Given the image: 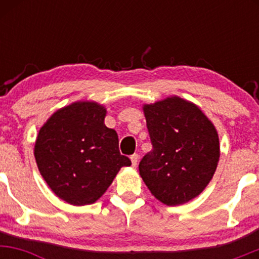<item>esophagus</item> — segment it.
<instances>
[{"label":"esophagus","instance_id":"obj_1","mask_svg":"<svg viewBox=\"0 0 259 259\" xmlns=\"http://www.w3.org/2000/svg\"><path fill=\"white\" fill-rule=\"evenodd\" d=\"M130 159H132L133 167H136V164H138V160H139V154L138 153H134L133 156L130 157Z\"/></svg>","mask_w":259,"mask_h":259}]
</instances>
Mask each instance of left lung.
<instances>
[{
  "label": "left lung",
  "instance_id": "8db88e82",
  "mask_svg": "<svg viewBox=\"0 0 259 259\" xmlns=\"http://www.w3.org/2000/svg\"><path fill=\"white\" fill-rule=\"evenodd\" d=\"M144 112L152 151L140 162V175L162 203H186L214 175L221 156L218 133L197 106L178 96L145 105Z\"/></svg>",
  "mask_w": 259,
  "mask_h": 259
}]
</instances>
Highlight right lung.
Listing matches in <instances>:
<instances>
[{
	"label": "right lung",
	"mask_w": 259,
	"mask_h": 259,
	"mask_svg": "<svg viewBox=\"0 0 259 259\" xmlns=\"http://www.w3.org/2000/svg\"><path fill=\"white\" fill-rule=\"evenodd\" d=\"M105 117L99 103L74 102L53 113L38 132V170L52 191L74 206L96 202L119 169L132 164L120 154L117 133L105 125Z\"/></svg>",
	"instance_id": "1"
}]
</instances>
